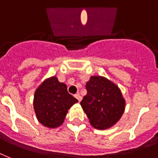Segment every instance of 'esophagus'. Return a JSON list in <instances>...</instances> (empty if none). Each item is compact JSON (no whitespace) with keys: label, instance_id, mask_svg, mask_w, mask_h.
<instances>
[{"label":"esophagus","instance_id":"1","mask_svg":"<svg viewBox=\"0 0 158 158\" xmlns=\"http://www.w3.org/2000/svg\"><path fill=\"white\" fill-rule=\"evenodd\" d=\"M74 97H75V98H76L78 99V101H79V102H80L82 100V97L80 96V95H79V94H75V95H74Z\"/></svg>","mask_w":158,"mask_h":158}]
</instances>
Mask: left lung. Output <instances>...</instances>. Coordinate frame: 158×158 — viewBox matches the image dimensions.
<instances>
[{
	"label": "left lung",
	"mask_w": 158,
	"mask_h": 158,
	"mask_svg": "<svg viewBox=\"0 0 158 158\" xmlns=\"http://www.w3.org/2000/svg\"><path fill=\"white\" fill-rule=\"evenodd\" d=\"M87 94L80 102L94 128L106 130L122 116L125 101L116 84L105 77L92 76L86 84Z\"/></svg>",
	"instance_id": "8db88e82"
}]
</instances>
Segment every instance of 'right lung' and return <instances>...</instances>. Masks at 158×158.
<instances>
[{"label":"right lung","instance_id":"right-lung-1","mask_svg":"<svg viewBox=\"0 0 158 158\" xmlns=\"http://www.w3.org/2000/svg\"><path fill=\"white\" fill-rule=\"evenodd\" d=\"M78 102L67 91V86L51 77L36 89L33 108L39 122L46 127L56 128L64 122L68 110Z\"/></svg>","mask_w":158,"mask_h":158}]
</instances>
